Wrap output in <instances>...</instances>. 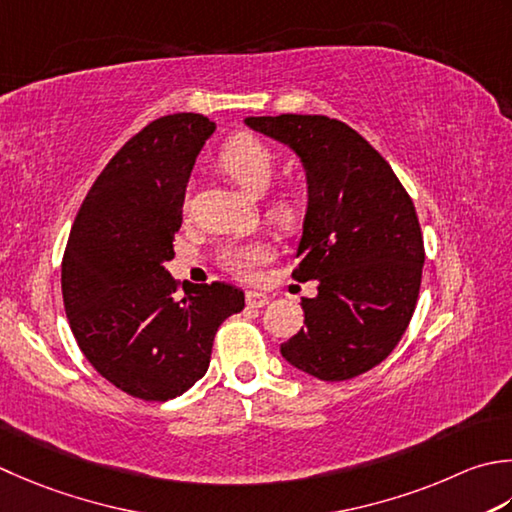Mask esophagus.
Returning <instances> with one entry per match:
<instances>
[{"label":"esophagus","instance_id":"obj_1","mask_svg":"<svg viewBox=\"0 0 512 512\" xmlns=\"http://www.w3.org/2000/svg\"><path fill=\"white\" fill-rule=\"evenodd\" d=\"M246 304L250 308H264L268 304V295L257 293V290H248V293H246Z\"/></svg>","mask_w":512,"mask_h":512}]
</instances>
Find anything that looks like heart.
I'll return each mask as SVG.
<instances>
[{
  "label": "heart",
  "instance_id": "b5f03b06",
  "mask_svg": "<svg viewBox=\"0 0 512 512\" xmlns=\"http://www.w3.org/2000/svg\"><path fill=\"white\" fill-rule=\"evenodd\" d=\"M219 168L228 177L248 190L250 195H264L275 175V153L262 139L248 133H237L219 150ZM270 215L277 222L290 224L297 215V202L293 195H279L270 204ZM270 259V248L264 242L248 244H230L219 253V262L230 273L248 279L255 275L257 266H262Z\"/></svg>",
  "mask_w": 512,
  "mask_h": 512
}]
</instances>
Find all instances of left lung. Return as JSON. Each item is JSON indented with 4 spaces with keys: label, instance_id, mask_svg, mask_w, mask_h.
I'll return each mask as SVG.
<instances>
[{
    "label": "left lung",
    "instance_id": "obj_1",
    "mask_svg": "<svg viewBox=\"0 0 512 512\" xmlns=\"http://www.w3.org/2000/svg\"><path fill=\"white\" fill-rule=\"evenodd\" d=\"M246 126L295 150L308 184L293 279H317L304 328L282 357L322 382L382 364L415 313L424 239L413 199L386 159L339 119L246 117Z\"/></svg>",
    "mask_w": 512,
    "mask_h": 512
}]
</instances>
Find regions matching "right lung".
<instances>
[{"mask_svg": "<svg viewBox=\"0 0 512 512\" xmlns=\"http://www.w3.org/2000/svg\"><path fill=\"white\" fill-rule=\"evenodd\" d=\"M215 124L197 113L159 117L117 150L70 228L62 295L84 357L144 402L186 393L210 364L226 317L244 293L224 282L184 288L166 270L190 170Z\"/></svg>", "mask_w": 512, "mask_h": 512, "instance_id": "1", "label": "right lung"}]
</instances>
